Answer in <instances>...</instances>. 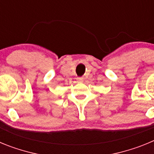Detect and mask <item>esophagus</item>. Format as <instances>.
<instances>
[{"label": "esophagus", "instance_id": "1", "mask_svg": "<svg viewBox=\"0 0 154 154\" xmlns=\"http://www.w3.org/2000/svg\"><path fill=\"white\" fill-rule=\"evenodd\" d=\"M77 82H83V78H82V77L77 78Z\"/></svg>", "mask_w": 154, "mask_h": 154}]
</instances>
